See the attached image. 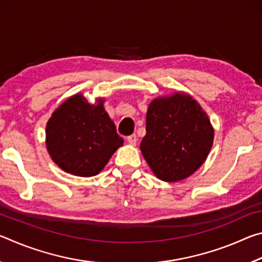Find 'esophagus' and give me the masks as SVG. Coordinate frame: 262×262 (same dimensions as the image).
Returning <instances> with one entry per match:
<instances>
[{
  "label": "esophagus",
  "instance_id": "obj_1",
  "mask_svg": "<svg viewBox=\"0 0 262 262\" xmlns=\"http://www.w3.org/2000/svg\"><path fill=\"white\" fill-rule=\"evenodd\" d=\"M137 136H136V134H132V135H129L127 137V141H128V143H130V144H136L137 143Z\"/></svg>",
  "mask_w": 262,
  "mask_h": 262
}]
</instances>
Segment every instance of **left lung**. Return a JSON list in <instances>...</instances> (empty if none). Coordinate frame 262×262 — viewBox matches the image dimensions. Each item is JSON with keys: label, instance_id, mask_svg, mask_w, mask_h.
Here are the masks:
<instances>
[{"label": "left lung", "instance_id": "left-lung-1", "mask_svg": "<svg viewBox=\"0 0 262 262\" xmlns=\"http://www.w3.org/2000/svg\"><path fill=\"white\" fill-rule=\"evenodd\" d=\"M145 130L142 155L157 178L167 183L193 174L206 161L214 141L206 112L184 94L152 100Z\"/></svg>", "mask_w": 262, "mask_h": 262}]
</instances>
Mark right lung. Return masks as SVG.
Masks as SVG:
<instances>
[{
	"label": "right lung",
	"instance_id": "right-lung-1",
	"mask_svg": "<svg viewBox=\"0 0 262 262\" xmlns=\"http://www.w3.org/2000/svg\"><path fill=\"white\" fill-rule=\"evenodd\" d=\"M103 101L91 105L75 95L54 111L46 127V147L62 170L78 177L98 174L123 143L105 112Z\"/></svg>",
	"mask_w": 262,
	"mask_h": 262
}]
</instances>
